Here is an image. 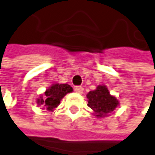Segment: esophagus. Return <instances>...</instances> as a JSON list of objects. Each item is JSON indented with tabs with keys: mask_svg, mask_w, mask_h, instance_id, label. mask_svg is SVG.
Segmentation results:
<instances>
[{
	"mask_svg": "<svg viewBox=\"0 0 155 155\" xmlns=\"http://www.w3.org/2000/svg\"><path fill=\"white\" fill-rule=\"evenodd\" d=\"M74 91H75V93H77V94H82L84 93V88H83L82 86H76V87L74 88Z\"/></svg>",
	"mask_w": 155,
	"mask_h": 155,
	"instance_id": "esophagus-1",
	"label": "esophagus"
}]
</instances>
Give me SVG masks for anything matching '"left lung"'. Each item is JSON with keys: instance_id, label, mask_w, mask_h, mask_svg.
I'll use <instances>...</instances> for the list:
<instances>
[{"instance_id": "1", "label": "left lung", "mask_w": 155, "mask_h": 155, "mask_svg": "<svg viewBox=\"0 0 155 155\" xmlns=\"http://www.w3.org/2000/svg\"><path fill=\"white\" fill-rule=\"evenodd\" d=\"M86 97L88 99L87 106L94 110V115L98 117L107 116L119 105L118 100L110 94L105 85H98L95 90L90 91Z\"/></svg>"}]
</instances>
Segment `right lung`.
Masks as SVG:
<instances>
[{"instance_id": "add662e5", "label": "right lung", "mask_w": 155, "mask_h": 155, "mask_svg": "<svg viewBox=\"0 0 155 155\" xmlns=\"http://www.w3.org/2000/svg\"><path fill=\"white\" fill-rule=\"evenodd\" d=\"M73 89L68 84H54L48 89L46 90L44 95H40L38 99L37 103L39 106L46 107L48 110H53L55 107H57L61 99L69 93L72 92Z\"/></svg>"}]
</instances>
